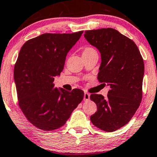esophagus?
Segmentation results:
<instances>
[{"label":"esophagus","instance_id":"esophagus-1","mask_svg":"<svg viewBox=\"0 0 157 157\" xmlns=\"http://www.w3.org/2000/svg\"><path fill=\"white\" fill-rule=\"evenodd\" d=\"M90 99V94L89 93L85 92L84 95H83V100L84 101H89Z\"/></svg>","mask_w":157,"mask_h":157}]
</instances>
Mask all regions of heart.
<instances>
[{"label": "heart", "instance_id": "heart-1", "mask_svg": "<svg viewBox=\"0 0 157 157\" xmlns=\"http://www.w3.org/2000/svg\"><path fill=\"white\" fill-rule=\"evenodd\" d=\"M94 50V49L91 48H85V49H84V50H83V52H89V51H90V50Z\"/></svg>", "mask_w": 157, "mask_h": 157}]
</instances>
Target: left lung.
<instances>
[{
  "label": "left lung",
  "mask_w": 157,
  "mask_h": 157,
  "mask_svg": "<svg viewBox=\"0 0 157 157\" xmlns=\"http://www.w3.org/2000/svg\"><path fill=\"white\" fill-rule=\"evenodd\" d=\"M84 37L101 54L99 81L110 86L106 98L101 94H91V100L97 107L91 121L102 131L113 132L131 121L139 107L144 60L135 42L116 29L89 30L85 32Z\"/></svg>",
  "instance_id": "8db88e82"
}]
</instances>
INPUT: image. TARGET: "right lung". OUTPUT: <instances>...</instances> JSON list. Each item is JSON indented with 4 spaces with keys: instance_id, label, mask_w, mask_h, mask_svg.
Instances as JSON below:
<instances>
[{
    "instance_id": "add662e5",
    "label": "right lung",
    "mask_w": 157,
    "mask_h": 157,
    "mask_svg": "<svg viewBox=\"0 0 157 157\" xmlns=\"http://www.w3.org/2000/svg\"><path fill=\"white\" fill-rule=\"evenodd\" d=\"M83 31L72 34L46 33L26 41L14 66L19 105L30 123L44 131L65 125L83 100V91L55 88V77L64 68L67 54Z\"/></svg>"
}]
</instances>
